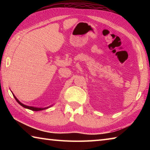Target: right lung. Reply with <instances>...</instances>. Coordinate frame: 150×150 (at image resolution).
I'll return each instance as SVG.
<instances>
[{
	"label": "right lung",
	"mask_w": 150,
	"mask_h": 150,
	"mask_svg": "<svg viewBox=\"0 0 150 150\" xmlns=\"http://www.w3.org/2000/svg\"><path fill=\"white\" fill-rule=\"evenodd\" d=\"M11 92H12V91H11ZM12 95H13L14 98H15V99H16V100L17 101V103H18L19 105H21V106H22V107H24V108H25L30 109V110H33V111H40V110H45V109H47V108H48L51 107V106H53V105H52V106H47V107H44V108H40V107H34V106H30L25 105H24V104H22L21 102H20L19 100L18 99V98L16 97V96H15V95H14L13 93H12Z\"/></svg>",
	"instance_id": "1"
}]
</instances>
